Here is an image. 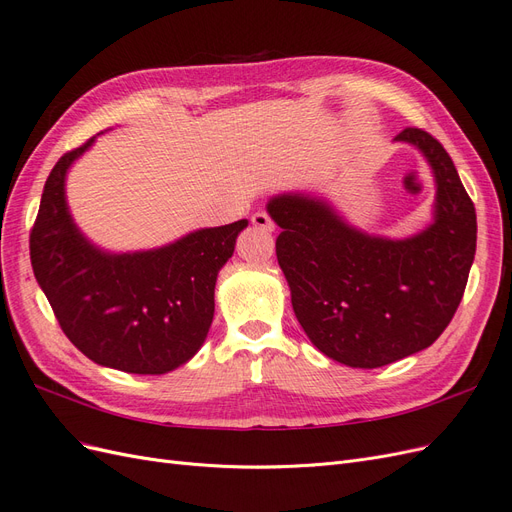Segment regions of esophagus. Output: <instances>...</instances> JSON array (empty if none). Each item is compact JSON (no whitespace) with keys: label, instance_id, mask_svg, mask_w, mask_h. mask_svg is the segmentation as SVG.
Segmentation results:
<instances>
[{"label":"esophagus","instance_id":"esophagus-1","mask_svg":"<svg viewBox=\"0 0 512 512\" xmlns=\"http://www.w3.org/2000/svg\"><path fill=\"white\" fill-rule=\"evenodd\" d=\"M252 224H254L258 230H262V232H273V230H275L273 220L269 218V215H267L265 211L254 213V215H252Z\"/></svg>","mask_w":512,"mask_h":512}]
</instances>
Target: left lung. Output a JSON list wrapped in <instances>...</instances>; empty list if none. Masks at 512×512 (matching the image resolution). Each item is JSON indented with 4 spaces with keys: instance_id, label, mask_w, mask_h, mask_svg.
<instances>
[{
    "instance_id": "8db88e82",
    "label": "left lung",
    "mask_w": 512,
    "mask_h": 512,
    "mask_svg": "<svg viewBox=\"0 0 512 512\" xmlns=\"http://www.w3.org/2000/svg\"><path fill=\"white\" fill-rule=\"evenodd\" d=\"M393 141L421 151L436 183L433 220L416 235H369L329 200L305 192L267 203L282 228L275 252L294 316L309 342L348 367H382L436 342L457 312L476 254V211L451 156L418 128Z\"/></svg>"
}]
</instances>
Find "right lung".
<instances>
[{
	"instance_id": "1",
	"label": "right lung",
	"mask_w": 512,
	"mask_h": 512,
	"mask_svg": "<svg viewBox=\"0 0 512 512\" xmlns=\"http://www.w3.org/2000/svg\"><path fill=\"white\" fill-rule=\"evenodd\" d=\"M94 143L96 136L59 158L44 183L29 237L34 275L87 359L128 374H168L205 344L218 273L247 220L198 228L153 250H102L76 226L66 198L70 166Z\"/></svg>"
}]
</instances>
